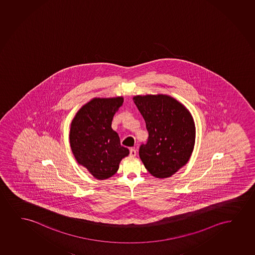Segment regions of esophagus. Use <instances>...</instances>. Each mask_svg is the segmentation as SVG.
Segmentation results:
<instances>
[{
  "instance_id": "obj_1",
  "label": "esophagus",
  "mask_w": 255,
  "mask_h": 255,
  "mask_svg": "<svg viewBox=\"0 0 255 255\" xmlns=\"http://www.w3.org/2000/svg\"><path fill=\"white\" fill-rule=\"evenodd\" d=\"M136 149H129V155L130 156H136Z\"/></svg>"
}]
</instances>
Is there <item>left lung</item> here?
<instances>
[{"mask_svg":"<svg viewBox=\"0 0 255 255\" xmlns=\"http://www.w3.org/2000/svg\"><path fill=\"white\" fill-rule=\"evenodd\" d=\"M149 132L139 156L150 175L167 178L189 162L194 150L195 126L184 105L167 94L133 97Z\"/></svg>","mask_w":255,"mask_h":255,"instance_id":"1","label":"left lung"}]
</instances>
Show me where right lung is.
Wrapping results in <instances>:
<instances>
[{
    "mask_svg": "<svg viewBox=\"0 0 255 255\" xmlns=\"http://www.w3.org/2000/svg\"><path fill=\"white\" fill-rule=\"evenodd\" d=\"M124 98H93L77 112L70 126V146L80 165L99 180L112 177L129 155L112 128L113 116Z\"/></svg>",
    "mask_w": 255,
    "mask_h": 255,
    "instance_id": "1",
    "label": "right lung"
}]
</instances>
